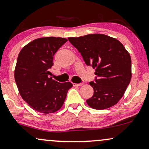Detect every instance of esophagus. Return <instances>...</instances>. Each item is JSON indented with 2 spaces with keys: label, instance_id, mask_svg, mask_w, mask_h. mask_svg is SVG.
Listing matches in <instances>:
<instances>
[{
  "label": "esophagus",
  "instance_id": "1",
  "mask_svg": "<svg viewBox=\"0 0 149 149\" xmlns=\"http://www.w3.org/2000/svg\"><path fill=\"white\" fill-rule=\"evenodd\" d=\"M83 83H80V84H73V86H81L83 85Z\"/></svg>",
  "mask_w": 149,
  "mask_h": 149
}]
</instances>
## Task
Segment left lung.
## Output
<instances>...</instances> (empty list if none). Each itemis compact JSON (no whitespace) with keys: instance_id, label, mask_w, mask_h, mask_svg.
Masks as SVG:
<instances>
[{"instance_id":"1","label":"left lung","mask_w":149,"mask_h":149,"mask_svg":"<svg viewBox=\"0 0 149 149\" xmlns=\"http://www.w3.org/2000/svg\"><path fill=\"white\" fill-rule=\"evenodd\" d=\"M68 40L81 53L87 65L95 69L93 95L87 100L89 107L104 109L123 97L132 77L130 54L118 40L103 34H89Z\"/></svg>"}]
</instances>
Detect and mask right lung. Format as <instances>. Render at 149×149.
I'll return each mask as SVG.
<instances>
[{"label":"right lung","instance_id":"1","mask_svg":"<svg viewBox=\"0 0 149 149\" xmlns=\"http://www.w3.org/2000/svg\"><path fill=\"white\" fill-rule=\"evenodd\" d=\"M68 40L47 37L27 44L19 52L15 70V79L21 96L32 109L51 113L60 109L70 82L59 83L49 77L54 65V54Z\"/></svg>","mask_w":149,"mask_h":149}]
</instances>
